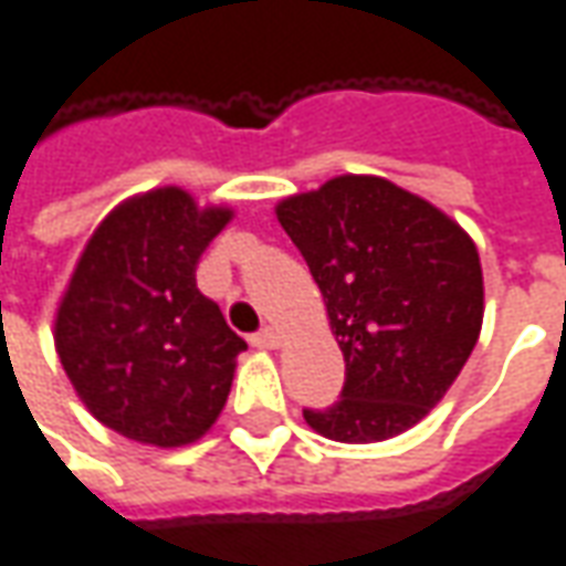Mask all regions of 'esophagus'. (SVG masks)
<instances>
[{
	"label": "esophagus",
	"mask_w": 566,
	"mask_h": 566,
	"mask_svg": "<svg viewBox=\"0 0 566 566\" xmlns=\"http://www.w3.org/2000/svg\"><path fill=\"white\" fill-rule=\"evenodd\" d=\"M251 344L260 349H279L282 347V334L275 332V328H263V332L253 334Z\"/></svg>",
	"instance_id": "1"
}]
</instances>
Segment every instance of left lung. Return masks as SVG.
<instances>
[{"mask_svg": "<svg viewBox=\"0 0 566 566\" xmlns=\"http://www.w3.org/2000/svg\"><path fill=\"white\" fill-rule=\"evenodd\" d=\"M275 217L322 291L347 363L340 399L303 409L337 443H380L440 402L476 347L483 269L471 234L380 176H334Z\"/></svg>", "mask_w": 566, "mask_h": 566, "instance_id": "8db88e82", "label": "left lung"}]
</instances>
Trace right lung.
Segmentation results:
<instances>
[{
    "instance_id": "right-lung-1",
    "label": "right lung",
    "mask_w": 566,
    "mask_h": 566,
    "mask_svg": "<svg viewBox=\"0 0 566 566\" xmlns=\"http://www.w3.org/2000/svg\"><path fill=\"white\" fill-rule=\"evenodd\" d=\"M232 207L164 186L117 203L76 260L55 313L73 390L105 428L188 446L217 424L248 344L198 291L195 269Z\"/></svg>"
}]
</instances>
